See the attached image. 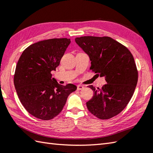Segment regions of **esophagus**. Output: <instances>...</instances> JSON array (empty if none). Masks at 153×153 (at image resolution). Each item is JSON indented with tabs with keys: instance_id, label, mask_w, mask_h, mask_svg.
Returning <instances> with one entry per match:
<instances>
[{
	"instance_id": "obj_1",
	"label": "esophagus",
	"mask_w": 153,
	"mask_h": 153,
	"mask_svg": "<svg viewBox=\"0 0 153 153\" xmlns=\"http://www.w3.org/2000/svg\"><path fill=\"white\" fill-rule=\"evenodd\" d=\"M83 88H84V87H83V86L82 85H77V90H81V89H83Z\"/></svg>"
}]
</instances>
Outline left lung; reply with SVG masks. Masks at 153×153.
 <instances>
[{
    "label": "left lung",
    "instance_id": "left-lung-1",
    "mask_svg": "<svg viewBox=\"0 0 153 153\" xmlns=\"http://www.w3.org/2000/svg\"><path fill=\"white\" fill-rule=\"evenodd\" d=\"M89 57L90 70L105 77L107 84L94 91L86 103L89 111L100 119L118 115L129 102L138 81L134 58L127 48L108 36H82L75 39Z\"/></svg>",
    "mask_w": 153,
    "mask_h": 153
}]
</instances>
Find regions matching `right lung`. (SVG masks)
I'll return each mask as SVG.
<instances>
[{"instance_id": "add662e5", "label": "right lung", "mask_w": 153, "mask_h": 153, "mask_svg": "<svg viewBox=\"0 0 153 153\" xmlns=\"http://www.w3.org/2000/svg\"><path fill=\"white\" fill-rule=\"evenodd\" d=\"M70 39L52 38L38 42L23 51L18 61L14 83L21 103L30 114L50 120L64 108L67 98L77 87L59 85L52 78Z\"/></svg>"}]
</instances>
